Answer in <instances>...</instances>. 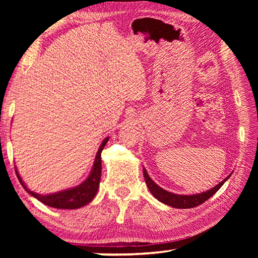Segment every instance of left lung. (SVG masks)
<instances>
[{"label": "left lung", "mask_w": 258, "mask_h": 258, "mask_svg": "<svg viewBox=\"0 0 258 258\" xmlns=\"http://www.w3.org/2000/svg\"><path fill=\"white\" fill-rule=\"evenodd\" d=\"M143 176H145L147 186L149 187V191L157 200L167 205V206L185 209L199 206V205H202L203 203L206 202V200H208L222 185L224 184V182L231 176V174L229 176H226L223 181L218 183L217 185L212 187L211 190H207L205 192H202V194L196 195H176L172 194V192H169L167 190H164L163 187H160L158 184H156V183L151 180V177L149 176V174L147 173L145 168H143Z\"/></svg>", "instance_id": "left-lung-1"}]
</instances>
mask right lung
I'll use <instances>...</instances> for the list:
<instances>
[{"instance_id": "right-lung-1", "label": "right lung", "mask_w": 258, "mask_h": 258, "mask_svg": "<svg viewBox=\"0 0 258 258\" xmlns=\"http://www.w3.org/2000/svg\"><path fill=\"white\" fill-rule=\"evenodd\" d=\"M109 138H106L102 141L101 146H100L99 150L95 156L93 167L91 169V173L89 174L86 180L82 182L80 185L71 187L67 190H61L54 194L49 195H41L37 192L30 191L27 186H26L25 182L21 180L18 171L16 168V174L19 178L20 184L24 186V189L28 192L30 196H33L34 198L40 200L41 203L47 206L58 208V209H76L85 206L93 200V198L97 195L99 184H100V178H101V152L103 150L104 146L108 142Z\"/></svg>"}]
</instances>
